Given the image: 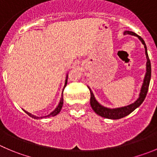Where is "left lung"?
<instances>
[{
	"label": "left lung",
	"instance_id": "8db88e82",
	"mask_svg": "<svg viewBox=\"0 0 157 157\" xmlns=\"http://www.w3.org/2000/svg\"><path fill=\"white\" fill-rule=\"evenodd\" d=\"M124 33H125V34H129L132 35V36H137V37L140 39V40L142 42V43L144 45L145 52H146V59H147V62H146V76H145L143 84V86H142L141 92H140V98H139L138 100L136 101L134 103L132 104V105H128V106L126 107L115 108V109H110V108L101 106L98 102L97 101L94 96L93 93H92L91 90L89 88L90 92V103L92 109L94 111L95 113L98 114V115H100V116L103 117V118H109V119H119V118H124V117L127 116V115H129L130 113H132V112L135 109H136V108H138V107H140V105H141V104L143 102V101L145 100V98H146V94H147L148 92V89H149L150 78H151V63H150V60H149V56H148L147 49H146V45L144 40H143L140 36H138V35L136 34V33H134V32H132L126 31V32H125Z\"/></svg>",
	"mask_w": 157,
	"mask_h": 157
}]
</instances>
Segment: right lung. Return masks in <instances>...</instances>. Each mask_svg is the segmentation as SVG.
<instances>
[{
	"label": "right lung",
	"instance_id": "obj_1",
	"mask_svg": "<svg viewBox=\"0 0 157 157\" xmlns=\"http://www.w3.org/2000/svg\"><path fill=\"white\" fill-rule=\"evenodd\" d=\"M67 80H66L65 87H66V84H67ZM63 94H62V98H61L60 102H59V105H58V106H57V108H56L55 111H53V112H52V113L50 114V115H47V117L55 116V115H56L57 114L59 113V112H60V111H61V108H62V107H63ZM24 111H25V110H24ZM25 112L26 114H28V115H29V116L32 117V118H36V119H38V118H39H39H42V117H36V116H35V115H32V114L29 113V112H26V111H25Z\"/></svg>",
	"mask_w": 157,
	"mask_h": 157
}]
</instances>
